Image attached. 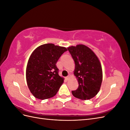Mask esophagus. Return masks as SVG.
<instances>
[{
	"instance_id": "obj_1",
	"label": "esophagus",
	"mask_w": 130,
	"mask_h": 130,
	"mask_svg": "<svg viewBox=\"0 0 130 130\" xmlns=\"http://www.w3.org/2000/svg\"><path fill=\"white\" fill-rule=\"evenodd\" d=\"M70 77H71V75H70V74H69L68 75V76H67V77H66V79L67 80H68L69 79V78H70Z\"/></svg>"
}]
</instances>
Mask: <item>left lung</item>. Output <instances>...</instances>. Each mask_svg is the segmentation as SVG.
<instances>
[{
  "mask_svg": "<svg viewBox=\"0 0 130 130\" xmlns=\"http://www.w3.org/2000/svg\"><path fill=\"white\" fill-rule=\"evenodd\" d=\"M75 64L74 74L78 87L72 92L74 96L89 100L99 92L103 81L101 65L98 57L88 46L78 44L67 48Z\"/></svg>",
  "mask_w": 130,
  "mask_h": 130,
  "instance_id": "obj_1",
  "label": "left lung"
}]
</instances>
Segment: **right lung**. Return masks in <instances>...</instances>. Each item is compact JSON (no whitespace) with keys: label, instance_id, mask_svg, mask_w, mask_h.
I'll list each match as a JSON object with an SVG mask.
<instances>
[{"label":"right lung","instance_id":"1","mask_svg":"<svg viewBox=\"0 0 130 130\" xmlns=\"http://www.w3.org/2000/svg\"><path fill=\"white\" fill-rule=\"evenodd\" d=\"M66 48L52 43L39 46L30 55L26 69L27 85L31 93L44 100L56 94L64 78L58 75L56 65Z\"/></svg>","mask_w":130,"mask_h":130}]
</instances>
